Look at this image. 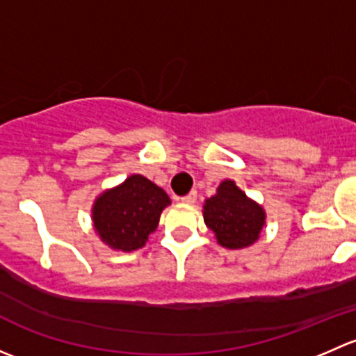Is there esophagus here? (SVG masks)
I'll list each match as a JSON object with an SVG mask.
<instances>
[{
  "label": "esophagus",
  "instance_id": "esophagus-1",
  "mask_svg": "<svg viewBox=\"0 0 356 356\" xmlns=\"http://www.w3.org/2000/svg\"><path fill=\"white\" fill-rule=\"evenodd\" d=\"M181 201L182 203H188V204H193L196 201V191H191L189 193V195H186V196H182L181 198Z\"/></svg>",
  "mask_w": 356,
  "mask_h": 356
}]
</instances>
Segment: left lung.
<instances>
[{
	"instance_id": "left-lung-1",
	"label": "left lung",
	"mask_w": 356,
	"mask_h": 356,
	"mask_svg": "<svg viewBox=\"0 0 356 356\" xmlns=\"http://www.w3.org/2000/svg\"><path fill=\"white\" fill-rule=\"evenodd\" d=\"M204 222L225 248H245L258 239L265 224L261 207L246 198L232 181H224L217 195L204 201Z\"/></svg>"
}]
</instances>
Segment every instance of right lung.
<instances>
[{
  "label": "right lung",
  "mask_w": 356,
  "mask_h": 356,
  "mask_svg": "<svg viewBox=\"0 0 356 356\" xmlns=\"http://www.w3.org/2000/svg\"><path fill=\"white\" fill-rule=\"evenodd\" d=\"M168 203L170 200L163 189L143 175H131L124 184L96 200L92 208L95 229L115 250H138L146 245Z\"/></svg>",
  "instance_id": "add662e5"
}]
</instances>
